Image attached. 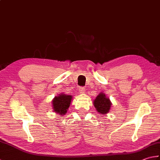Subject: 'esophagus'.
<instances>
[{
  "label": "esophagus",
  "mask_w": 160,
  "mask_h": 160,
  "mask_svg": "<svg viewBox=\"0 0 160 160\" xmlns=\"http://www.w3.org/2000/svg\"><path fill=\"white\" fill-rule=\"evenodd\" d=\"M79 92L81 93H83V92H85V91H86L85 88H84V87H81V88H79Z\"/></svg>",
  "instance_id": "34e87169"
}]
</instances>
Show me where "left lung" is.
<instances>
[{
	"instance_id": "1",
	"label": "left lung",
	"mask_w": 160,
	"mask_h": 160,
	"mask_svg": "<svg viewBox=\"0 0 160 160\" xmlns=\"http://www.w3.org/2000/svg\"><path fill=\"white\" fill-rule=\"evenodd\" d=\"M93 104L99 113L105 115L109 112L111 102L104 92H100L93 101Z\"/></svg>"
}]
</instances>
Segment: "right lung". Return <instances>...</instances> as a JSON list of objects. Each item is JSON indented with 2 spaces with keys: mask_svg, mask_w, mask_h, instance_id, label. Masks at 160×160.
<instances>
[{
  "mask_svg": "<svg viewBox=\"0 0 160 160\" xmlns=\"http://www.w3.org/2000/svg\"><path fill=\"white\" fill-rule=\"evenodd\" d=\"M72 97L71 95L66 94H60L58 96L54 98L52 101V106L54 112L59 114V116H63L67 113V110L70 107Z\"/></svg>",
  "mask_w": 160,
  "mask_h": 160,
  "instance_id": "add662e5",
  "label": "right lung"
}]
</instances>
